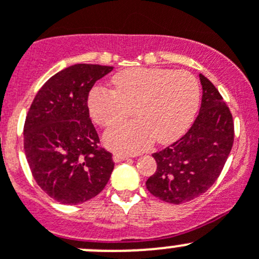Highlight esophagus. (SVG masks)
<instances>
[{"label":"esophagus","mask_w":259,"mask_h":259,"mask_svg":"<svg viewBox=\"0 0 259 259\" xmlns=\"http://www.w3.org/2000/svg\"><path fill=\"white\" fill-rule=\"evenodd\" d=\"M129 158V156H126V154L124 153H115L113 154V161L115 162H121V161H125V159Z\"/></svg>","instance_id":"esophagus-1"}]
</instances>
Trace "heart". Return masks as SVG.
<instances>
[{
  "label": "heart",
  "mask_w": 259,
  "mask_h": 259,
  "mask_svg": "<svg viewBox=\"0 0 259 259\" xmlns=\"http://www.w3.org/2000/svg\"><path fill=\"white\" fill-rule=\"evenodd\" d=\"M115 91L94 87L89 94L91 116L101 126L117 124L105 134L108 147L137 153L152 143H168L187 130L199 103V87L190 72L161 67H133L113 75Z\"/></svg>",
  "instance_id": "obj_1"
}]
</instances>
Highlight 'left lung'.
Here are the masks:
<instances>
[{"label":"left lung","instance_id":"8db88e82","mask_svg":"<svg viewBox=\"0 0 259 259\" xmlns=\"http://www.w3.org/2000/svg\"><path fill=\"white\" fill-rule=\"evenodd\" d=\"M202 103L192 127L152 156L157 170L147 180L151 194L180 204L206 193L221 174L234 143L233 115L216 87L199 74Z\"/></svg>","mask_w":259,"mask_h":259}]
</instances>
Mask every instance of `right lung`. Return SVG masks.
Wrapping results in <instances>:
<instances>
[{
	"label": "right lung",
	"instance_id": "add662e5",
	"mask_svg": "<svg viewBox=\"0 0 259 259\" xmlns=\"http://www.w3.org/2000/svg\"><path fill=\"white\" fill-rule=\"evenodd\" d=\"M112 66L76 64L51 76L31 102L24 124V152L40 189L62 204L100 194L113 170L89 118L88 96Z\"/></svg>",
	"mask_w": 259,
	"mask_h": 259
}]
</instances>
